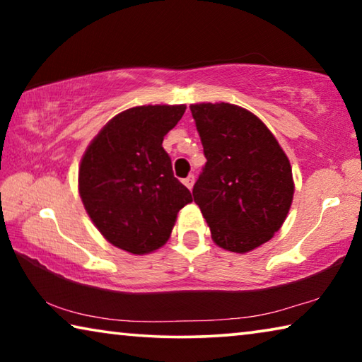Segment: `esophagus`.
I'll return each mask as SVG.
<instances>
[{"label":"esophagus","instance_id":"34e87169","mask_svg":"<svg viewBox=\"0 0 362 362\" xmlns=\"http://www.w3.org/2000/svg\"><path fill=\"white\" fill-rule=\"evenodd\" d=\"M183 183H185V187L188 189H192L193 185H194V175H188L187 179H183Z\"/></svg>","mask_w":362,"mask_h":362}]
</instances>
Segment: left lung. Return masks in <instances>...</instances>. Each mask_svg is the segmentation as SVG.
Masks as SVG:
<instances>
[{
  "instance_id": "1",
  "label": "left lung",
  "mask_w": 362,
  "mask_h": 362,
  "mask_svg": "<svg viewBox=\"0 0 362 362\" xmlns=\"http://www.w3.org/2000/svg\"><path fill=\"white\" fill-rule=\"evenodd\" d=\"M206 164L193 187L194 203L217 246L249 252L284 223L293 196L292 169L268 127L231 103L189 107Z\"/></svg>"
}]
</instances>
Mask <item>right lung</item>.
I'll list each match as a JSON object with an SVG mask.
<instances>
[{"instance_id":"add662e5","label":"right lung","mask_w":362,"mask_h":362,"mask_svg":"<svg viewBox=\"0 0 362 362\" xmlns=\"http://www.w3.org/2000/svg\"><path fill=\"white\" fill-rule=\"evenodd\" d=\"M185 105L129 108L108 122L86 150L79 194L105 240L131 254H148L169 240L177 214L192 203L174 177L164 136Z\"/></svg>"}]
</instances>
